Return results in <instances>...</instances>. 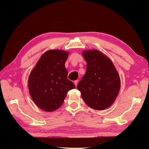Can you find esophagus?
<instances>
[{
    "instance_id": "1",
    "label": "esophagus",
    "mask_w": 149,
    "mask_h": 149,
    "mask_svg": "<svg viewBox=\"0 0 149 149\" xmlns=\"http://www.w3.org/2000/svg\"><path fill=\"white\" fill-rule=\"evenodd\" d=\"M78 81H78V80L74 81V84H75V86H77V84H78Z\"/></svg>"
}]
</instances>
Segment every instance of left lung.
<instances>
[{
  "mask_svg": "<svg viewBox=\"0 0 149 149\" xmlns=\"http://www.w3.org/2000/svg\"><path fill=\"white\" fill-rule=\"evenodd\" d=\"M82 55L87 62V70L78 83L77 89L88 107L97 110L107 109L119 93L120 75L112 60L99 50H84Z\"/></svg>",
  "mask_w": 149,
  "mask_h": 149,
  "instance_id": "obj_1",
  "label": "left lung"
}]
</instances>
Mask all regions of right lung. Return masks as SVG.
I'll list each match as a JSON object with an SVG mask.
<instances>
[{"label": "right lung", "mask_w": 149, "mask_h": 149, "mask_svg": "<svg viewBox=\"0 0 149 149\" xmlns=\"http://www.w3.org/2000/svg\"><path fill=\"white\" fill-rule=\"evenodd\" d=\"M68 54L63 50H47L30 73L29 94L35 104L42 110L52 112L58 109L68 91L75 87L67 78L65 62Z\"/></svg>", "instance_id": "obj_1"}]
</instances>
